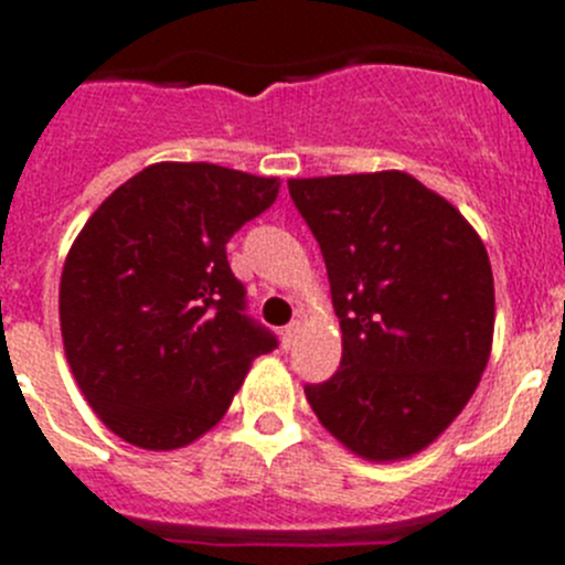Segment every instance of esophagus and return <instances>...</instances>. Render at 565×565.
Returning <instances> with one entry per match:
<instances>
[{
    "mask_svg": "<svg viewBox=\"0 0 565 565\" xmlns=\"http://www.w3.org/2000/svg\"><path fill=\"white\" fill-rule=\"evenodd\" d=\"M297 333H299L297 322H294V326H288V328H282V344H286V348H291V344L297 342Z\"/></svg>",
    "mask_w": 565,
    "mask_h": 565,
    "instance_id": "34e87169",
    "label": "esophagus"
}]
</instances>
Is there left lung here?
<instances>
[{"instance_id":"1","label":"left lung","mask_w":565,"mask_h":565,"mask_svg":"<svg viewBox=\"0 0 565 565\" xmlns=\"http://www.w3.org/2000/svg\"><path fill=\"white\" fill-rule=\"evenodd\" d=\"M326 257L342 364L308 384L319 424L364 461L427 450L476 393L492 351L483 239L447 198L398 169L291 178Z\"/></svg>"}]
</instances>
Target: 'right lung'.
I'll list each match as a JSON object with an SVG mask.
<instances>
[{
    "label": "right lung",
    "mask_w": 565,
    "mask_h": 565,
    "mask_svg": "<svg viewBox=\"0 0 565 565\" xmlns=\"http://www.w3.org/2000/svg\"><path fill=\"white\" fill-rule=\"evenodd\" d=\"M279 178L161 161L89 214L64 259L58 322L78 391L141 450H181L226 416L277 339L243 313L226 243Z\"/></svg>",
    "instance_id": "obj_1"
}]
</instances>
